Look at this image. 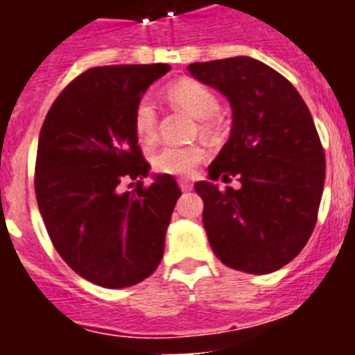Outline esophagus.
Wrapping results in <instances>:
<instances>
[{
	"label": "esophagus",
	"instance_id": "esophagus-1",
	"mask_svg": "<svg viewBox=\"0 0 355 355\" xmlns=\"http://www.w3.org/2000/svg\"><path fill=\"white\" fill-rule=\"evenodd\" d=\"M178 183H180V188L183 190V192H190V190H192V183H190L188 180H180Z\"/></svg>",
	"mask_w": 355,
	"mask_h": 355
}]
</instances>
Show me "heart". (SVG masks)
I'll list each match as a JSON object with an SVG mask.
<instances>
[{"instance_id": "1", "label": "heart", "mask_w": 355, "mask_h": 355, "mask_svg": "<svg viewBox=\"0 0 355 355\" xmlns=\"http://www.w3.org/2000/svg\"><path fill=\"white\" fill-rule=\"evenodd\" d=\"M167 96L174 105L181 106L193 117L200 119V133L209 137L216 130V115L220 112V101L208 85L192 78L175 81L168 87ZM133 131L137 139L149 146L158 135V112L153 99L140 97L133 108ZM205 149L197 144L190 146H165L150 156V165L158 174L187 178L192 174L202 159Z\"/></svg>"}]
</instances>
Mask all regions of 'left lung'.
Masks as SVG:
<instances>
[{
  "label": "left lung",
  "instance_id": "obj_1",
  "mask_svg": "<svg viewBox=\"0 0 355 355\" xmlns=\"http://www.w3.org/2000/svg\"><path fill=\"white\" fill-rule=\"evenodd\" d=\"M188 72L233 108L231 137L209 178L236 175L241 188L196 183L209 245L234 270H279L311 236L324 192L325 153L311 114L283 74L249 56L197 62Z\"/></svg>",
  "mask_w": 355,
  "mask_h": 355
}]
</instances>
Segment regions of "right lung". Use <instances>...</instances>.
Segmentation results:
<instances>
[{"instance_id": "right-lung-1", "label": "right lung", "mask_w": 355, "mask_h": 355, "mask_svg": "<svg viewBox=\"0 0 355 355\" xmlns=\"http://www.w3.org/2000/svg\"><path fill=\"white\" fill-rule=\"evenodd\" d=\"M168 71V64L92 67L62 90L44 119L37 205L56 252L97 286H133L163 258L181 190L167 174L144 184L150 165L133 131V108ZM124 180L135 181L131 193L121 192Z\"/></svg>"}]
</instances>
